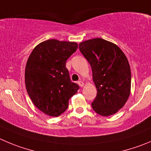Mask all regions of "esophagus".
<instances>
[{
    "label": "esophagus",
    "mask_w": 151,
    "mask_h": 151,
    "mask_svg": "<svg viewBox=\"0 0 151 151\" xmlns=\"http://www.w3.org/2000/svg\"><path fill=\"white\" fill-rule=\"evenodd\" d=\"M78 84L80 87H83V86H84V82H83L82 81H78Z\"/></svg>",
    "instance_id": "esophagus-1"
}]
</instances>
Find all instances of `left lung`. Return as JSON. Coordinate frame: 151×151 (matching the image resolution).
Here are the masks:
<instances>
[{
	"label": "left lung",
	"mask_w": 151,
	"mask_h": 151,
	"mask_svg": "<svg viewBox=\"0 0 151 151\" xmlns=\"http://www.w3.org/2000/svg\"><path fill=\"white\" fill-rule=\"evenodd\" d=\"M78 48L91 66L97 89L92 107L101 116L114 114L130 96L131 73L127 57L118 46L100 38L80 43Z\"/></svg>",
	"instance_id": "1"
}]
</instances>
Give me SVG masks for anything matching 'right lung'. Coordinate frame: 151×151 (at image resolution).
<instances>
[{"instance_id": "obj_1", "label": "right lung", "mask_w": 151, "mask_h": 151, "mask_svg": "<svg viewBox=\"0 0 151 151\" xmlns=\"http://www.w3.org/2000/svg\"><path fill=\"white\" fill-rule=\"evenodd\" d=\"M75 42L50 39L41 43L30 54L25 69L27 93L35 107L50 116L67 109L69 99L79 86L72 82L67 60L76 51Z\"/></svg>"}]
</instances>
